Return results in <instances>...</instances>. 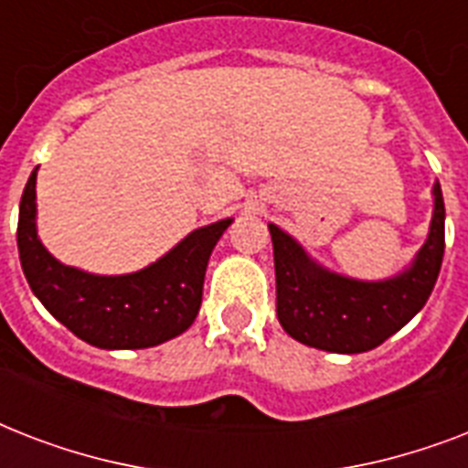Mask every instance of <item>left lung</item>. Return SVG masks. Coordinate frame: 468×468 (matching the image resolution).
<instances>
[{"instance_id": "left-lung-1", "label": "left lung", "mask_w": 468, "mask_h": 468, "mask_svg": "<svg viewBox=\"0 0 468 468\" xmlns=\"http://www.w3.org/2000/svg\"><path fill=\"white\" fill-rule=\"evenodd\" d=\"M435 208L428 238L406 270L378 282L352 279L318 264L301 242L270 223L277 274V318L293 340L335 355L369 352L420 313L435 289L444 257V198L432 186Z\"/></svg>"}]
</instances>
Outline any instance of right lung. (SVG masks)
<instances>
[{"label": "right lung", "mask_w": 468, "mask_h": 468, "mask_svg": "<svg viewBox=\"0 0 468 468\" xmlns=\"http://www.w3.org/2000/svg\"><path fill=\"white\" fill-rule=\"evenodd\" d=\"M36 172L18 206V260L26 282L55 320L99 349H145L182 335L197 320L216 242L233 218L191 230L148 267L91 274L55 260L36 228Z\"/></svg>", "instance_id": "add662e5"}]
</instances>
